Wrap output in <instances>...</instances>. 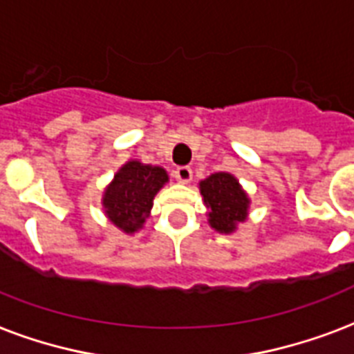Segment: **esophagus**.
Masks as SVG:
<instances>
[{"instance_id":"obj_1","label":"esophagus","mask_w":354,"mask_h":354,"mask_svg":"<svg viewBox=\"0 0 354 354\" xmlns=\"http://www.w3.org/2000/svg\"><path fill=\"white\" fill-rule=\"evenodd\" d=\"M174 177L179 180V183H190L192 168H188V166H179V168L174 171Z\"/></svg>"}]
</instances>
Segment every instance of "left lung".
Wrapping results in <instances>:
<instances>
[{"mask_svg":"<svg viewBox=\"0 0 354 354\" xmlns=\"http://www.w3.org/2000/svg\"><path fill=\"white\" fill-rule=\"evenodd\" d=\"M201 196L207 208L210 225L220 232H232L236 223L248 216V196L238 185V180L229 174H214L201 180Z\"/></svg>","mask_w":354,"mask_h":354,"instance_id":"left-lung-1","label":"left lung"}]
</instances>
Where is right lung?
Segmentation results:
<instances>
[{
  "label": "right lung",
  "instance_id": "obj_1",
  "mask_svg": "<svg viewBox=\"0 0 354 354\" xmlns=\"http://www.w3.org/2000/svg\"><path fill=\"white\" fill-rule=\"evenodd\" d=\"M166 180L168 175L162 168L131 160L106 188L103 197L106 216L122 231L134 232L144 225L153 207V197Z\"/></svg>",
  "mask_w": 354,
  "mask_h": 354
}]
</instances>
